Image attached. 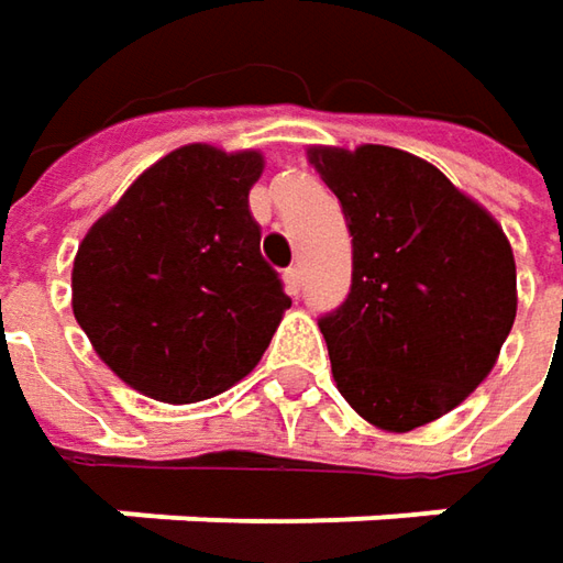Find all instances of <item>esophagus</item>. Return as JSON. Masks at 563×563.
Instances as JSON below:
<instances>
[{
	"instance_id": "34e87169",
	"label": "esophagus",
	"mask_w": 563,
	"mask_h": 563,
	"mask_svg": "<svg viewBox=\"0 0 563 563\" xmlns=\"http://www.w3.org/2000/svg\"><path fill=\"white\" fill-rule=\"evenodd\" d=\"M300 282H303V278H300V268H288V272H285V291H288V295H300Z\"/></svg>"
}]
</instances>
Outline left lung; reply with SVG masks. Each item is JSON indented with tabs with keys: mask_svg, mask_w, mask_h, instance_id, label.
<instances>
[{
	"mask_svg": "<svg viewBox=\"0 0 563 563\" xmlns=\"http://www.w3.org/2000/svg\"><path fill=\"white\" fill-rule=\"evenodd\" d=\"M307 157L352 234V291L320 320L335 386L379 431H415L492 374L517 320L510 240L408 152L313 145Z\"/></svg>",
	"mask_w": 563,
	"mask_h": 563,
	"instance_id": "left-lung-1",
	"label": "left lung"
}]
</instances>
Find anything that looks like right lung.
Instances as JSON below:
<instances>
[{
    "label": "right lung",
    "instance_id": "obj_1",
    "mask_svg": "<svg viewBox=\"0 0 563 563\" xmlns=\"http://www.w3.org/2000/svg\"><path fill=\"white\" fill-rule=\"evenodd\" d=\"M260 152L184 145L152 164L78 243L71 310L100 361L157 402L246 377L291 307L260 253Z\"/></svg>",
    "mask_w": 563,
    "mask_h": 563
}]
</instances>
